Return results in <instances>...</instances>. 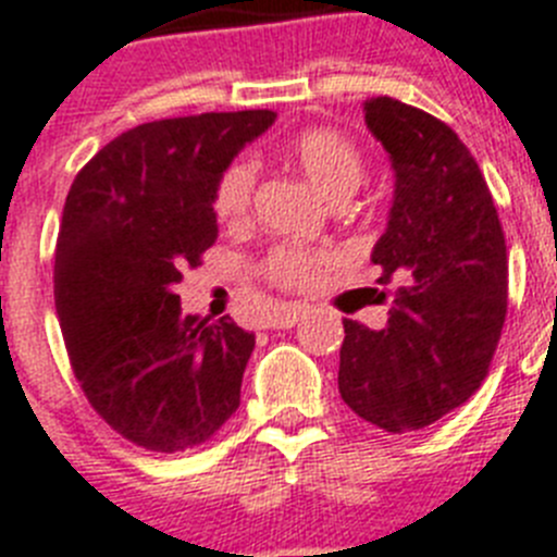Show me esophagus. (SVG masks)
Wrapping results in <instances>:
<instances>
[{"label":"esophagus","instance_id":"esophagus-1","mask_svg":"<svg viewBox=\"0 0 557 557\" xmlns=\"http://www.w3.org/2000/svg\"><path fill=\"white\" fill-rule=\"evenodd\" d=\"M300 320H302V308L286 306L269 317V329H294V325H297Z\"/></svg>","mask_w":557,"mask_h":557}]
</instances>
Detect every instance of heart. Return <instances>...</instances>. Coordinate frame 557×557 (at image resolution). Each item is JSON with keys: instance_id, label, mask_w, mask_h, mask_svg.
I'll return each instance as SVG.
<instances>
[{"instance_id": "heart-1", "label": "heart", "mask_w": 557, "mask_h": 557, "mask_svg": "<svg viewBox=\"0 0 557 557\" xmlns=\"http://www.w3.org/2000/svg\"><path fill=\"white\" fill-rule=\"evenodd\" d=\"M286 156L334 203L350 198L366 177L362 149L336 129L320 127L294 135L286 144ZM255 181L257 163L246 156L235 158L221 172L214 184L212 209L223 223H243L249 218ZM325 265H329V255L286 243L269 251L263 260V274L269 283L280 288H311Z\"/></svg>"}]
</instances>
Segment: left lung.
I'll return each mask as SVG.
<instances>
[{"mask_svg":"<svg viewBox=\"0 0 557 557\" xmlns=\"http://www.w3.org/2000/svg\"><path fill=\"white\" fill-rule=\"evenodd\" d=\"M366 124L396 175L371 255L396 288L387 329L343 320L339 394L359 419L410 433L487 376L507 317V243L479 163L445 121L380 96L366 101Z\"/></svg>","mask_w":557,"mask_h":557,"instance_id":"1","label":"left lung"}]
</instances>
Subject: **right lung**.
I'll return each instance as SVG.
<instances>
[{
  "label": "right lung",
  "mask_w": 557,
  "mask_h": 557,
  "mask_svg": "<svg viewBox=\"0 0 557 557\" xmlns=\"http://www.w3.org/2000/svg\"><path fill=\"white\" fill-rule=\"evenodd\" d=\"M271 110L141 124L84 163L55 240V314L82 391L133 445H203L240 405L255 334L181 314L184 269L218 240L214 184Z\"/></svg>",
  "instance_id": "right-lung-1"
}]
</instances>
